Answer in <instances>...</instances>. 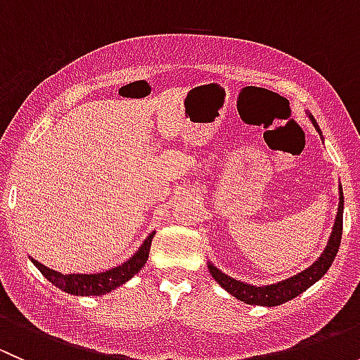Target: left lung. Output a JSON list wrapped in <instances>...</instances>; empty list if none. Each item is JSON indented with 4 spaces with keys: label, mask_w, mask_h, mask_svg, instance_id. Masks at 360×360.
<instances>
[{
    "label": "left lung",
    "mask_w": 360,
    "mask_h": 360,
    "mask_svg": "<svg viewBox=\"0 0 360 360\" xmlns=\"http://www.w3.org/2000/svg\"><path fill=\"white\" fill-rule=\"evenodd\" d=\"M308 118L314 123V127L317 129L319 134L321 129H319L317 122H315L314 116L308 112ZM341 231H343V190L340 186V203H338V214L335 226H333L331 237H329L328 245L322 250L321 257L315 261L314 264L307 268V270L300 271V274L292 275V277L285 278V281L277 282V284L270 285H252L248 284V282L237 281V278H231L230 275L223 274L221 270H217L212 263L209 261V271L214 278H216L217 284L228 291L233 297L244 301L248 304H261V307H278V304L285 303V301L292 300L297 294L307 291L310 285H314L319 278L324 277L326 271L329 270V266L335 261L338 249H340L341 244Z\"/></svg>",
    "instance_id": "8db88e82"
}]
</instances>
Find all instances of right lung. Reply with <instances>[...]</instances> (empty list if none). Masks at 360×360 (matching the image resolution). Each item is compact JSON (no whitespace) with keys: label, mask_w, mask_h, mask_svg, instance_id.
<instances>
[{"label":"right lung","mask_w":360,"mask_h":360,"mask_svg":"<svg viewBox=\"0 0 360 360\" xmlns=\"http://www.w3.org/2000/svg\"><path fill=\"white\" fill-rule=\"evenodd\" d=\"M155 237V231H151L150 237L143 242L139 249L136 250L130 259H127L125 263H122L120 266L111 268V270L101 271V274H69L64 275L60 271L50 270L45 264L38 263L36 259L31 261L34 263V266L38 268L43 274V277L49 282H52L56 288L63 289L64 292L75 294V296H103V294L111 292L112 289L120 288L122 284H125L127 281L134 277L141 268L146 264L148 256H150V248L151 240Z\"/></svg>","instance_id":"1"}]
</instances>
